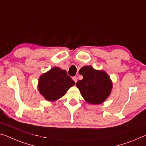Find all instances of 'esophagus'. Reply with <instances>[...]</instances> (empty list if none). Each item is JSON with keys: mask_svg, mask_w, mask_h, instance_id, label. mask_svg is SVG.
Instances as JSON below:
<instances>
[{"mask_svg": "<svg viewBox=\"0 0 146 146\" xmlns=\"http://www.w3.org/2000/svg\"><path fill=\"white\" fill-rule=\"evenodd\" d=\"M73 80H74V81H75V82L76 83V82H77V77H73Z\"/></svg>", "mask_w": 146, "mask_h": 146, "instance_id": "34e87169", "label": "esophagus"}]
</instances>
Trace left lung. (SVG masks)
<instances>
[{
    "instance_id": "obj_1",
    "label": "left lung",
    "mask_w": 146,
    "mask_h": 146,
    "mask_svg": "<svg viewBox=\"0 0 146 146\" xmlns=\"http://www.w3.org/2000/svg\"><path fill=\"white\" fill-rule=\"evenodd\" d=\"M79 74L83 79L76 85L86 102L99 104L107 99L112 88V82L108 75L103 71H97L91 66L82 67Z\"/></svg>"
}]
</instances>
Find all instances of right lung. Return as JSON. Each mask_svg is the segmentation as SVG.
Returning a JSON list of instances; mask_svg holds the SVG:
<instances>
[{
    "instance_id": "add662e5",
    "label": "right lung",
    "mask_w": 146,
    "mask_h": 146,
    "mask_svg": "<svg viewBox=\"0 0 146 146\" xmlns=\"http://www.w3.org/2000/svg\"><path fill=\"white\" fill-rule=\"evenodd\" d=\"M75 84L66 70L54 67L39 78L38 90L46 100L55 101Z\"/></svg>"
}]
</instances>
